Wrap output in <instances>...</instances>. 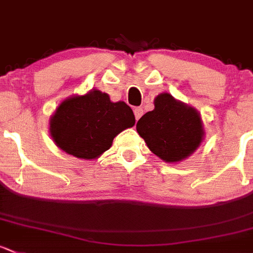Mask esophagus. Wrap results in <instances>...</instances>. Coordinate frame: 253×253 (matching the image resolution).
Masks as SVG:
<instances>
[{
	"label": "esophagus",
	"mask_w": 253,
	"mask_h": 253,
	"mask_svg": "<svg viewBox=\"0 0 253 253\" xmlns=\"http://www.w3.org/2000/svg\"><path fill=\"white\" fill-rule=\"evenodd\" d=\"M134 116H135V120H139L142 118L143 115V109L142 108H134Z\"/></svg>",
	"instance_id": "esophagus-1"
}]
</instances>
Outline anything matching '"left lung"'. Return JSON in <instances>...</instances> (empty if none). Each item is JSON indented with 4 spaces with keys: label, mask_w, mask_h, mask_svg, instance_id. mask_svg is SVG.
<instances>
[{
    "label": "left lung",
    "mask_w": 253,
    "mask_h": 253,
    "mask_svg": "<svg viewBox=\"0 0 253 253\" xmlns=\"http://www.w3.org/2000/svg\"><path fill=\"white\" fill-rule=\"evenodd\" d=\"M154 106L138 120V134L165 162L175 164L189 158L205 139L200 113L166 92L155 97Z\"/></svg>",
    "instance_id": "1"
}]
</instances>
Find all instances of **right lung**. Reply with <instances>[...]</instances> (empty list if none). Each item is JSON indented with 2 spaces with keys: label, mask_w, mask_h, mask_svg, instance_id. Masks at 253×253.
<instances>
[{
  "label": "right lung",
  "mask_w": 253,
  "mask_h": 253,
  "mask_svg": "<svg viewBox=\"0 0 253 253\" xmlns=\"http://www.w3.org/2000/svg\"><path fill=\"white\" fill-rule=\"evenodd\" d=\"M134 124L133 111L126 103H114L106 93L91 89L58 105L49 119V134L69 155L94 160L110 149L120 132Z\"/></svg>",
  "instance_id": "1"
}]
</instances>
